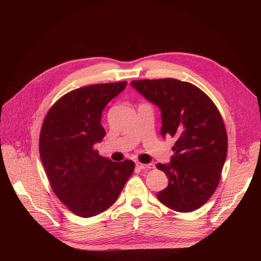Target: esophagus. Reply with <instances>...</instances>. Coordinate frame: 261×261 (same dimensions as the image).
Here are the masks:
<instances>
[{"label": "esophagus", "instance_id": "obj_1", "mask_svg": "<svg viewBox=\"0 0 261 261\" xmlns=\"http://www.w3.org/2000/svg\"><path fill=\"white\" fill-rule=\"evenodd\" d=\"M137 168H139V169H141V170H147V169H154L155 167H154V164H152V163H149V164H144V163H140V162H138L137 164Z\"/></svg>", "mask_w": 261, "mask_h": 261}]
</instances>
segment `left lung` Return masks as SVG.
Here are the masks:
<instances>
[{"mask_svg":"<svg viewBox=\"0 0 261 261\" xmlns=\"http://www.w3.org/2000/svg\"><path fill=\"white\" fill-rule=\"evenodd\" d=\"M130 84L161 109V135L175 139L171 163L156 164L169 178L158 199L177 212L197 210L216 192L226 159L227 135L220 111L191 83L162 78Z\"/></svg>","mask_w":261,"mask_h":261,"instance_id":"1","label":"left lung"}]
</instances>
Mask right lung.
Segmentation results:
<instances>
[{
	"label": "right lung",
	"mask_w": 261,
	"mask_h": 261,
	"mask_svg": "<svg viewBox=\"0 0 261 261\" xmlns=\"http://www.w3.org/2000/svg\"><path fill=\"white\" fill-rule=\"evenodd\" d=\"M127 82L84 86L62 96L46 113L39 152L51 188L75 215H100L116 201L133 174L132 160L113 162L94 144L106 136L101 125L105 107Z\"/></svg>",
	"instance_id": "add662e5"
}]
</instances>
